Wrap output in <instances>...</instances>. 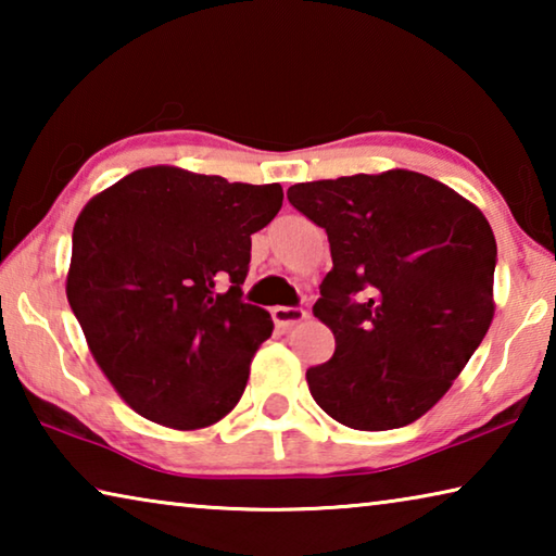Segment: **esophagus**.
<instances>
[{"label":"esophagus","instance_id":"34e87169","mask_svg":"<svg viewBox=\"0 0 556 556\" xmlns=\"http://www.w3.org/2000/svg\"><path fill=\"white\" fill-rule=\"evenodd\" d=\"M271 318H275V324L279 328H291L294 324L304 321L306 312H304V308H299V306H275V308H271Z\"/></svg>","mask_w":556,"mask_h":556}]
</instances>
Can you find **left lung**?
<instances>
[{
  "instance_id": "left-lung-1",
  "label": "left lung",
  "mask_w": 556,
  "mask_h": 556,
  "mask_svg": "<svg viewBox=\"0 0 556 556\" xmlns=\"http://www.w3.org/2000/svg\"><path fill=\"white\" fill-rule=\"evenodd\" d=\"M287 199L331 244L314 316L336 353L306 370L316 404L361 431L412 425L493 321L491 225L454 188L404 168L296 184Z\"/></svg>"
}]
</instances>
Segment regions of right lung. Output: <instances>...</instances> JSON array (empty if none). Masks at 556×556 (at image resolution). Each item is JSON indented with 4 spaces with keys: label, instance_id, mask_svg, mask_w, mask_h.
Returning a JSON list of instances; mask_svg holds the SVG:
<instances>
[{
    "label": "right lung",
    "instance_id": "obj_1",
    "mask_svg": "<svg viewBox=\"0 0 556 556\" xmlns=\"http://www.w3.org/2000/svg\"><path fill=\"white\" fill-rule=\"evenodd\" d=\"M281 199L279 184L149 166L78 215L65 294L100 370L144 419L203 429L240 402L275 328L242 301L250 238Z\"/></svg>",
    "mask_w": 556,
    "mask_h": 556
}]
</instances>
